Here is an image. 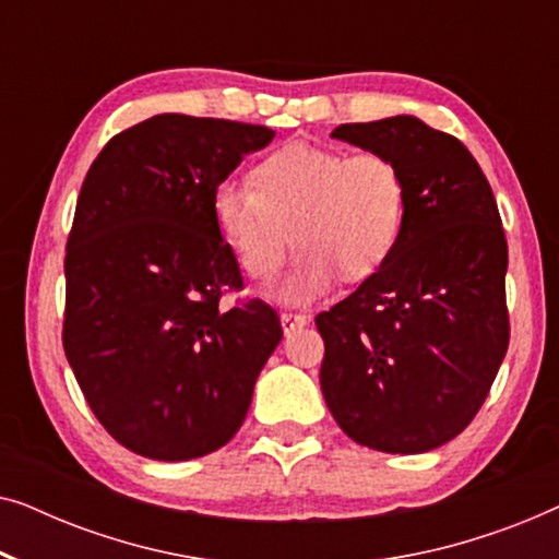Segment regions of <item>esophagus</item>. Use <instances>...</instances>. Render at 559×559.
<instances>
[{"mask_svg": "<svg viewBox=\"0 0 559 559\" xmlns=\"http://www.w3.org/2000/svg\"><path fill=\"white\" fill-rule=\"evenodd\" d=\"M280 323H282V331H285V335H289L293 331H297V328L308 325L310 318L308 316H297V312H282Z\"/></svg>", "mask_w": 559, "mask_h": 559, "instance_id": "esophagus-1", "label": "esophagus"}]
</instances>
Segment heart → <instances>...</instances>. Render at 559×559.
<instances>
[{
    "label": "heart",
    "mask_w": 559,
    "mask_h": 559,
    "mask_svg": "<svg viewBox=\"0 0 559 559\" xmlns=\"http://www.w3.org/2000/svg\"><path fill=\"white\" fill-rule=\"evenodd\" d=\"M251 182L224 180L211 198L213 224L241 270L272 280L295 241L293 270L274 289L287 305H308L343 277L377 274L400 243L407 182L394 159L287 144L251 170Z\"/></svg>",
    "instance_id": "1"
}]
</instances>
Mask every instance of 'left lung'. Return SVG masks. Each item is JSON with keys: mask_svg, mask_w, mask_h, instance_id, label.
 <instances>
[{"mask_svg": "<svg viewBox=\"0 0 559 559\" xmlns=\"http://www.w3.org/2000/svg\"><path fill=\"white\" fill-rule=\"evenodd\" d=\"M331 136L394 159L407 213L386 264L316 318L320 389L358 445L427 453L468 427L507 356L499 209L471 152L423 119L341 124Z\"/></svg>", "mask_w": 559, "mask_h": 559, "instance_id": "obj_1", "label": "left lung"}]
</instances>
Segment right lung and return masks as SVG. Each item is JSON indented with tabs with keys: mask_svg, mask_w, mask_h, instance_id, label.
<instances>
[{
	"mask_svg": "<svg viewBox=\"0 0 559 559\" xmlns=\"http://www.w3.org/2000/svg\"><path fill=\"white\" fill-rule=\"evenodd\" d=\"M270 127L157 114L109 140L81 186L66 249L63 348L114 440L178 463L226 445L282 341L262 300L221 310L241 287L211 198Z\"/></svg>",
	"mask_w": 559,
	"mask_h": 559,
	"instance_id": "add662e5",
	"label": "right lung"
}]
</instances>
